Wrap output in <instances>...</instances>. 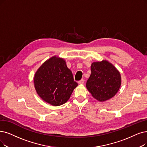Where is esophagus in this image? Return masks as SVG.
Returning <instances> with one entry per match:
<instances>
[{
    "instance_id": "1",
    "label": "esophagus",
    "mask_w": 147,
    "mask_h": 147,
    "mask_svg": "<svg viewBox=\"0 0 147 147\" xmlns=\"http://www.w3.org/2000/svg\"><path fill=\"white\" fill-rule=\"evenodd\" d=\"M84 80L83 79H81V80H80L78 81V84H84Z\"/></svg>"
}]
</instances>
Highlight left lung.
<instances>
[{"label": "left lung", "instance_id": "1", "mask_svg": "<svg viewBox=\"0 0 147 147\" xmlns=\"http://www.w3.org/2000/svg\"><path fill=\"white\" fill-rule=\"evenodd\" d=\"M90 69L91 74L86 87L92 96L101 102L113 98L121 87L119 72L107 60L93 62Z\"/></svg>", "mask_w": 147, "mask_h": 147}]
</instances>
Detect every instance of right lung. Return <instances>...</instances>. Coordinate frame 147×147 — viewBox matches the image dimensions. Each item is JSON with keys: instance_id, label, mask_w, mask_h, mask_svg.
<instances>
[{"instance_id": "1", "label": "right lung", "mask_w": 147, "mask_h": 147, "mask_svg": "<svg viewBox=\"0 0 147 147\" xmlns=\"http://www.w3.org/2000/svg\"><path fill=\"white\" fill-rule=\"evenodd\" d=\"M34 81L38 96L54 106L66 102L78 86L66 61L56 56L42 64L35 74Z\"/></svg>"}]
</instances>
